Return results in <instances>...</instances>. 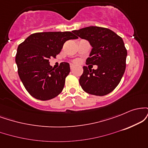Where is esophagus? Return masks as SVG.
I'll return each mask as SVG.
<instances>
[{
    "label": "esophagus",
    "mask_w": 148,
    "mask_h": 148,
    "mask_svg": "<svg viewBox=\"0 0 148 148\" xmlns=\"http://www.w3.org/2000/svg\"><path fill=\"white\" fill-rule=\"evenodd\" d=\"M74 67H74V64H70V69H71V70H73V69H74Z\"/></svg>",
    "instance_id": "obj_1"
}]
</instances>
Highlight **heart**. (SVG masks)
Segmentation results:
<instances>
[{
  "label": "heart",
  "instance_id": "heart-1",
  "mask_svg": "<svg viewBox=\"0 0 148 148\" xmlns=\"http://www.w3.org/2000/svg\"><path fill=\"white\" fill-rule=\"evenodd\" d=\"M72 62L74 64H78L79 62V59H74V60H72Z\"/></svg>",
  "mask_w": 148,
  "mask_h": 148
}]
</instances>
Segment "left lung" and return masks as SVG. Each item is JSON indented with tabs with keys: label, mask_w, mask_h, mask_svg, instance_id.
<instances>
[{
	"label": "left lung",
	"mask_w": 148,
	"mask_h": 148,
	"mask_svg": "<svg viewBox=\"0 0 148 148\" xmlns=\"http://www.w3.org/2000/svg\"><path fill=\"white\" fill-rule=\"evenodd\" d=\"M73 33L89 41L92 47L86 64L97 65V69L84 67L79 79L81 88L88 94L103 96L118 86L126 68L127 49L121 37L106 28L89 26Z\"/></svg>",
	"instance_id": "1"
}]
</instances>
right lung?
Returning <instances> with one entry per match:
<instances>
[{
    "mask_svg": "<svg viewBox=\"0 0 148 148\" xmlns=\"http://www.w3.org/2000/svg\"><path fill=\"white\" fill-rule=\"evenodd\" d=\"M72 32H44L30 35L18 45L15 56L18 74L28 93L42 101L56 97L63 90L70 72L69 64L61 62L54 69L49 59L61 51L64 42L77 39Z\"/></svg>",
    "mask_w": 148,
    "mask_h": 148,
    "instance_id": "add662e5",
    "label": "right lung"
}]
</instances>
